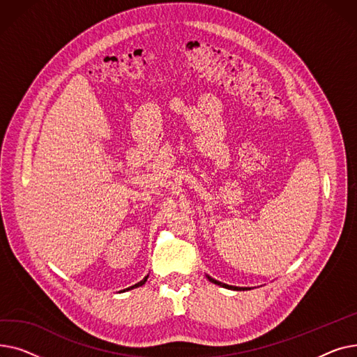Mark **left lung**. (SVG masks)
Wrapping results in <instances>:
<instances>
[{
	"mask_svg": "<svg viewBox=\"0 0 357 357\" xmlns=\"http://www.w3.org/2000/svg\"><path fill=\"white\" fill-rule=\"evenodd\" d=\"M205 276H207V279L210 280V282L217 284V285H220V287H222V288H227V289H233V291H246V289H252V288H241V287H231V285H227V284H221V282H218V280L213 279L210 275H205Z\"/></svg>",
	"mask_w": 357,
	"mask_h": 357,
	"instance_id": "1",
	"label": "left lung"
}]
</instances>
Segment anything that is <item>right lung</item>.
Wrapping results in <instances>:
<instances>
[{
    "label": "right lung",
    "instance_id": "obj_1",
    "mask_svg": "<svg viewBox=\"0 0 357 357\" xmlns=\"http://www.w3.org/2000/svg\"><path fill=\"white\" fill-rule=\"evenodd\" d=\"M147 278H149V275H147V276H144V279H143V280H140L139 284H136V285H133V287H128V288H126V289H123V291H120V292H126V291H130V289H133V288H137V287L144 285V282L147 280Z\"/></svg>",
    "mask_w": 357,
    "mask_h": 357
}]
</instances>
